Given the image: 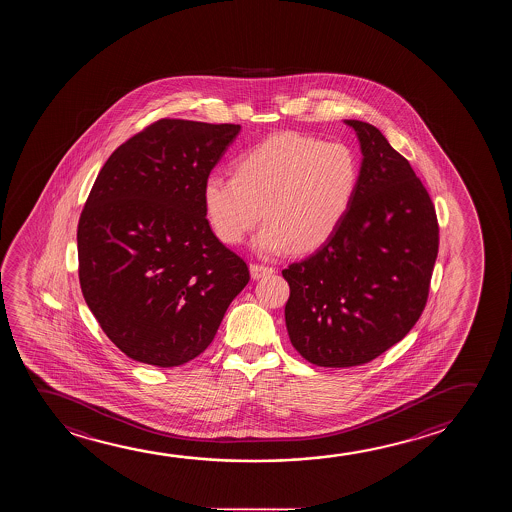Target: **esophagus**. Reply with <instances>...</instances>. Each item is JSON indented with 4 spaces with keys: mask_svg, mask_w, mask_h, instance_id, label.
<instances>
[{
    "mask_svg": "<svg viewBox=\"0 0 512 512\" xmlns=\"http://www.w3.org/2000/svg\"><path fill=\"white\" fill-rule=\"evenodd\" d=\"M250 273H252L253 280H260V278H264V276L273 275L275 269H273V267L264 266V264H252V266H250Z\"/></svg>",
    "mask_w": 512,
    "mask_h": 512,
    "instance_id": "esophagus-1",
    "label": "esophagus"
}]
</instances>
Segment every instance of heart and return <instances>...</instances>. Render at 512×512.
Instances as JSON below:
<instances>
[{
  "instance_id": "1",
  "label": "heart",
  "mask_w": 512,
  "mask_h": 512,
  "mask_svg": "<svg viewBox=\"0 0 512 512\" xmlns=\"http://www.w3.org/2000/svg\"><path fill=\"white\" fill-rule=\"evenodd\" d=\"M349 148L308 135L276 134L239 156L236 176L209 174L202 202L225 245H239L262 220L255 239L262 253H296L324 245L347 213L357 186Z\"/></svg>"
}]
</instances>
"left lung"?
I'll use <instances>...</instances> for the list:
<instances>
[{
  "instance_id": "8db88e82",
  "label": "left lung",
  "mask_w": 512,
  "mask_h": 512,
  "mask_svg": "<svg viewBox=\"0 0 512 512\" xmlns=\"http://www.w3.org/2000/svg\"><path fill=\"white\" fill-rule=\"evenodd\" d=\"M345 123L363 153L349 209L317 252L282 271L290 343L324 368L370 363L405 338L438 253L435 206L407 158L370 123Z\"/></svg>"
}]
</instances>
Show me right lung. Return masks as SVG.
Segmentation results:
<instances>
[{"label":"right lung","mask_w":512,"mask_h":512,"mask_svg":"<svg viewBox=\"0 0 512 512\" xmlns=\"http://www.w3.org/2000/svg\"><path fill=\"white\" fill-rule=\"evenodd\" d=\"M239 130L160 119L98 172L77 227L79 282L104 333L134 361L172 368L195 359L250 280L202 202Z\"/></svg>","instance_id":"right-lung-1"}]
</instances>
